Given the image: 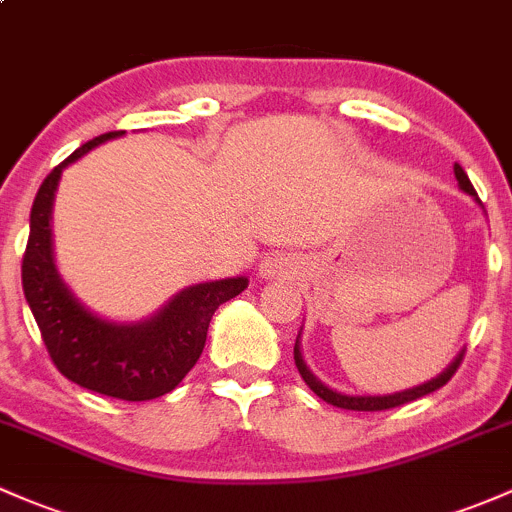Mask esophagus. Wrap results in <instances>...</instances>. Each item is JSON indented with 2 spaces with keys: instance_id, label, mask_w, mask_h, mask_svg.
Returning <instances> with one entry per match:
<instances>
[{
  "instance_id": "obj_1",
  "label": "esophagus",
  "mask_w": 512,
  "mask_h": 512,
  "mask_svg": "<svg viewBox=\"0 0 512 512\" xmlns=\"http://www.w3.org/2000/svg\"><path fill=\"white\" fill-rule=\"evenodd\" d=\"M294 272H297V262H294V257L282 255V252H277V255H270L267 260H262V265H260V274L265 279L292 277Z\"/></svg>"
}]
</instances>
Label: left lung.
Masks as SVG:
<instances>
[{
	"instance_id": "1",
	"label": "left lung",
	"mask_w": 512,
	"mask_h": 512,
	"mask_svg": "<svg viewBox=\"0 0 512 512\" xmlns=\"http://www.w3.org/2000/svg\"><path fill=\"white\" fill-rule=\"evenodd\" d=\"M454 176H456V181H459L461 191H464L466 196H471L473 201H476L478 206L483 208V203L478 201V193L473 191L469 176H466V171L461 169L459 164H454ZM461 358H464V351L456 355V358L451 360V363L446 365L444 370H441L437 378L427 380V383H422V385L407 387V390L390 392V395H346V392H338V390H333V387H328L326 383H321V380L314 375V370H311L309 365H306L304 355H301V331H299V336H297V343H294V363H297V370H299L301 378H304V383L309 385L311 390H314L316 395L321 397V400L328 402V405L341 407V410H353V412L390 410V407H400V405H407V402H412V400H419V397L429 395V392L439 390V387H444L446 383H449L451 375H454L456 368H459Z\"/></svg>"
}]
</instances>
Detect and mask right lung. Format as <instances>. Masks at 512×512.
Masks as SVG:
<instances>
[{
	"label": "right lung",
	"mask_w": 512,
	"mask_h": 512,
	"mask_svg": "<svg viewBox=\"0 0 512 512\" xmlns=\"http://www.w3.org/2000/svg\"><path fill=\"white\" fill-rule=\"evenodd\" d=\"M125 134L90 139L43 179L31 206L21 284L56 368L75 385L127 402L166 395L186 378L206 346L215 309L247 289V277L191 284L139 321H112L83 304L61 277L53 257L51 213L66 166Z\"/></svg>",
	"instance_id": "1"
}]
</instances>
